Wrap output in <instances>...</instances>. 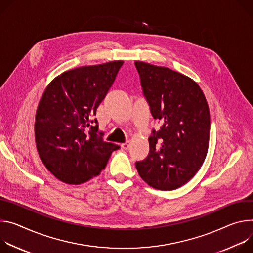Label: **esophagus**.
Returning a JSON list of instances; mask_svg holds the SVG:
<instances>
[{
	"instance_id": "esophagus-1",
	"label": "esophagus",
	"mask_w": 253,
	"mask_h": 253,
	"mask_svg": "<svg viewBox=\"0 0 253 253\" xmlns=\"http://www.w3.org/2000/svg\"><path fill=\"white\" fill-rule=\"evenodd\" d=\"M129 144H130V143H129V141H126V143L122 144V145H121V147H122V149H123V150H127V149L129 148Z\"/></svg>"
}]
</instances>
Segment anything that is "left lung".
Instances as JSON below:
<instances>
[{"instance_id":"1","label":"left lung","mask_w":253,"mask_h":253,"mask_svg":"<svg viewBox=\"0 0 253 253\" xmlns=\"http://www.w3.org/2000/svg\"><path fill=\"white\" fill-rule=\"evenodd\" d=\"M152 116L163 126L149 137L150 153L135 167L141 178L158 190H175L203 165L210 136L206 97L192 78L168 67L134 62Z\"/></svg>"}]
</instances>
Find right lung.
<instances>
[{
    "mask_svg": "<svg viewBox=\"0 0 253 253\" xmlns=\"http://www.w3.org/2000/svg\"><path fill=\"white\" fill-rule=\"evenodd\" d=\"M123 60L81 66L56 76L46 87L35 118L37 151L58 180L78 185L100 174L118 145L97 135L96 109Z\"/></svg>",
    "mask_w": 253,
    "mask_h": 253,
    "instance_id": "right-lung-1",
    "label": "right lung"
}]
</instances>
